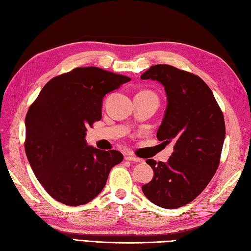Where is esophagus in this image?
Masks as SVG:
<instances>
[{
  "label": "esophagus",
  "mask_w": 251,
  "mask_h": 251,
  "mask_svg": "<svg viewBox=\"0 0 251 251\" xmlns=\"http://www.w3.org/2000/svg\"><path fill=\"white\" fill-rule=\"evenodd\" d=\"M125 159L129 160V161H134V163H142V161H143V159L138 158V157H136L134 155H126Z\"/></svg>",
  "instance_id": "1"
}]
</instances>
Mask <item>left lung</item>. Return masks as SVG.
Listing matches in <instances>:
<instances>
[{
    "label": "left lung",
    "instance_id": "1",
    "mask_svg": "<svg viewBox=\"0 0 251 251\" xmlns=\"http://www.w3.org/2000/svg\"><path fill=\"white\" fill-rule=\"evenodd\" d=\"M141 78L157 80L165 88L167 107L157 138L164 146H174L167 163L146 160L154 177L142 190L155 205L175 209L194 201L217 171L226 135L224 115L197 75L159 64Z\"/></svg>",
    "mask_w": 251,
    "mask_h": 251
}]
</instances>
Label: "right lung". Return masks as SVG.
<instances>
[{
  "mask_svg": "<svg viewBox=\"0 0 251 251\" xmlns=\"http://www.w3.org/2000/svg\"><path fill=\"white\" fill-rule=\"evenodd\" d=\"M129 80L100 67H76L50 79L29 107L25 152L37 180L57 201H91L123 160L118 151L88 146L85 136L86 127L101 118L104 96Z\"/></svg>",
  "mask_w": 251,
  "mask_h": 251,
  "instance_id": "1",
  "label": "right lung"
}]
</instances>
